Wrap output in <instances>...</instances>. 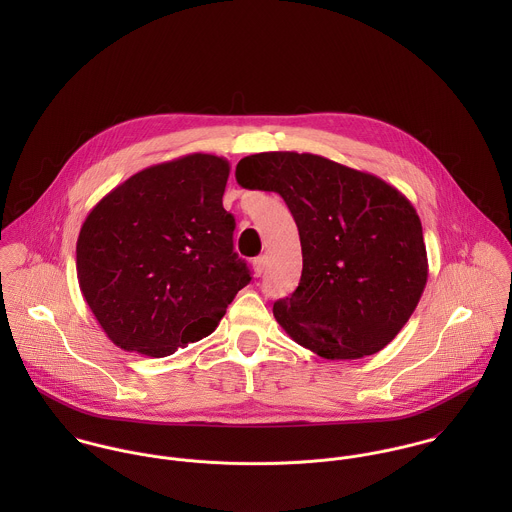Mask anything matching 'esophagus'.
Instances as JSON below:
<instances>
[{"instance_id": "34e87169", "label": "esophagus", "mask_w": 512, "mask_h": 512, "mask_svg": "<svg viewBox=\"0 0 512 512\" xmlns=\"http://www.w3.org/2000/svg\"><path fill=\"white\" fill-rule=\"evenodd\" d=\"M252 268H254V274L260 278V276L266 272V256H258V258H254Z\"/></svg>"}]
</instances>
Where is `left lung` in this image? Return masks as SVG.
<instances>
[{"label":"left lung","instance_id":"left-lung-1","mask_svg":"<svg viewBox=\"0 0 512 512\" xmlns=\"http://www.w3.org/2000/svg\"><path fill=\"white\" fill-rule=\"evenodd\" d=\"M236 181L280 193L299 230V286L274 303L282 329L329 361L382 351L428 282L412 203L380 177L313 153L248 155L236 165Z\"/></svg>","mask_w":512,"mask_h":512}]
</instances>
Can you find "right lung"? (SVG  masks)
Segmentation results:
<instances>
[{"label": "right lung", "instance_id": "right-lung-1", "mask_svg": "<svg viewBox=\"0 0 512 512\" xmlns=\"http://www.w3.org/2000/svg\"><path fill=\"white\" fill-rule=\"evenodd\" d=\"M228 173L230 163L211 153L151 165L82 222L78 286L116 347L169 357L211 335L252 280L222 207Z\"/></svg>", "mask_w": 512, "mask_h": 512}]
</instances>
